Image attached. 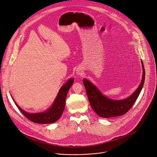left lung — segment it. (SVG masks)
<instances>
[{
    "label": "left lung",
    "instance_id": "obj_1",
    "mask_svg": "<svg viewBox=\"0 0 157 157\" xmlns=\"http://www.w3.org/2000/svg\"><path fill=\"white\" fill-rule=\"evenodd\" d=\"M142 64L143 75L139 86L131 96L122 100H113L105 97L90 81L83 79L89 104L99 116L103 118L120 116L127 113L132 107L142 91L145 81V72L142 61Z\"/></svg>",
    "mask_w": 157,
    "mask_h": 157
}]
</instances>
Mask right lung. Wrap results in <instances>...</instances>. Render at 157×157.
<instances>
[{"label":"right lung","mask_w":157,"mask_h":157,"mask_svg":"<svg viewBox=\"0 0 157 157\" xmlns=\"http://www.w3.org/2000/svg\"><path fill=\"white\" fill-rule=\"evenodd\" d=\"M74 79H69L62 87L53 104V105L47 110L40 113H29L22 109L14 101L15 105L18 108L20 111L29 120L37 124H52L57 121L63 114L65 107V101L69 89L73 85ZM13 99V98H12Z\"/></svg>","instance_id":"obj_1"}]
</instances>
